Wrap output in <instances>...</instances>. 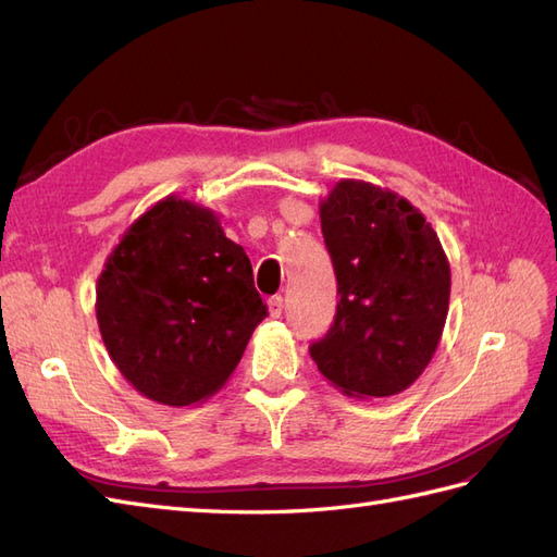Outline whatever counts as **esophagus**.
I'll use <instances>...</instances> for the list:
<instances>
[{
    "instance_id": "34e87169",
    "label": "esophagus",
    "mask_w": 557,
    "mask_h": 557,
    "mask_svg": "<svg viewBox=\"0 0 557 557\" xmlns=\"http://www.w3.org/2000/svg\"><path fill=\"white\" fill-rule=\"evenodd\" d=\"M268 310H270V317H280L282 310H284V296L282 294H275L268 298Z\"/></svg>"
}]
</instances>
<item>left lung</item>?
Instances as JSON below:
<instances>
[{
    "label": "left lung",
    "mask_w": 557,
    "mask_h": 557,
    "mask_svg": "<svg viewBox=\"0 0 557 557\" xmlns=\"http://www.w3.org/2000/svg\"><path fill=\"white\" fill-rule=\"evenodd\" d=\"M320 219L341 300L310 357L347 396L399 394L432 361L446 326V251L406 198L369 182H338Z\"/></svg>",
    "instance_id": "obj_1"
}]
</instances>
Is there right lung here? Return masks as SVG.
Here are the masks:
<instances>
[{
	"label": "right lung",
	"mask_w": 557,
	"mask_h": 557,
	"mask_svg": "<svg viewBox=\"0 0 557 557\" xmlns=\"http://www.w3.org/2000/svg\"><path fill=\"white\" fill-rule=\"evenodd\" d=\"M107 352L147 399L190 406L224 387L268 308L219 216L168 196L125 231L98 280Z\"/></svg>",
	"instance_id": "obj_1"
}]
</instances>
